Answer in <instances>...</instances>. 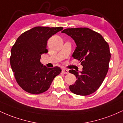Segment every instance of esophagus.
<instances>
[{
	"instance_id": "1",
	"label": "esophagus",
	"mask_w": 123,
	"mask_h": 123,
	"mask_svg": "<svg viewBox=\"0 0 123 123\" xmlns=\"http://www.w3.org/2000/svg\"><path fill=\"white\" fill-rule=\"evenodd\" d=\"M62 73H63V74H68L69 73V71L66 69H62Z\"/></svg>"
}]
</instances>
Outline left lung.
Here are the masks:
<instances>
[{
	"label": "left lung",
	"mask_w": 123,
	"mask_h": 123,
	"mask_svg": "<svg viewBox=\"0 0 123 123\" xmlns=\"http://www.w3.org/2000/svg\"><path fill=\"white\" fill-rule=\"evenodd\" d=\"M74 40L76 46L72 57L80 61L83 70H70L77 80L69 89L79 95L95 92L105 79L111 60L109 46L102 35L87 28H68L62 31Z\"/></svg>",
	"instance_id": "left-lung-1"
}]
</instances>
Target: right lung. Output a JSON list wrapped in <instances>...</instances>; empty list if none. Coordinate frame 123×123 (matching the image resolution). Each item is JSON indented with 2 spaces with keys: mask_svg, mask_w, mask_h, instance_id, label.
Segmentation results:
<instances>
[{
  "mask_svg": "<svg viewBox=\"0 0 123 123\" xmlns=\"http://www.w3.org/2000/svg\"><path fill=\"white\" fill-rule=\"evenodd\" d=\"M62 27L36 26L21 34L11 51L10 65L16 81L26 92L39 94L49 88L61 72L60 67L47 68L40 62L41 55L47 53V40Z\"/></svg>",
  "mask_w": 123,
  "mask_h": 123,
  "instance_id": "obj_1",
  "label": "right lung"
}]
</instances>
